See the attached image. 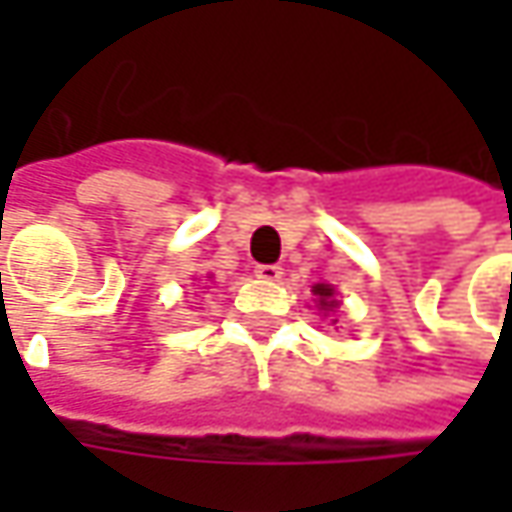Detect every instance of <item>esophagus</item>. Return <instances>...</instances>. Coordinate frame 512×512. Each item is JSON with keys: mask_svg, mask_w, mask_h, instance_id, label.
<instances>
[{"mask_svg": "<svg viewBox=\"0 0 512 512\" xmlns=\"http://www.w3.org/2000/svg\"><path fill=\"white\" fill-rule=\"evenodd\" d=\"M256 276H259V279H267V282H276V279H282V267L279 265H256Z\"/></svg>", "mask_w": 512, "mask_h": 512, "instance_id": "1", "label": "esophagus"}]
</instances>
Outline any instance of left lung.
<instances>
[{"label":"left lung","mask_w":512,"mask_h":512,"mask_svg":"<svg viewBox=\"0 0 512 512\" xmlns=\"http://www.w3.org/2000/svg\"><path fill=\"white\" fill-rule=\"evenodd\" d=\"M313 296L319 302V310H336L339 307V302H336V287L333 285H313Z\"/></svg>","instance_id":"8db88e82"}]
</instances>
